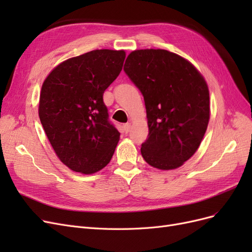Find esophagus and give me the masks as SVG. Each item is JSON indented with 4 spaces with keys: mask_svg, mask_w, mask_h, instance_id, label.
<instances>
[{
    "mask_svg": "<svg viewBox=\"0 0 252 252\" xmlns=\"http://www.w3.org/2000/svg\"><path fill=\"white\" fill-rule=\"evenodd\" d=\"M123 128H124V131H125V133H128L129 131H130L131 125H130V123H126V124L123 126Z\"/></svg>",
    "mask_w": 252,
    "mask_h": 252,
    "instance_id": "esophagus-1",
    "label": "esophagus"
}]
</instances>
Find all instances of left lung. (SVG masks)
Here are the masks:
<instances>
[{"label":"left lung","mask_w":252,"mask_h":252,"mask_svg":"<svg viewBox=\"0 0 252 252\" xmlns=\"http://www.w3.org/2000/svg\"><path fill=\"white\" fill-rule=\"evenodd\" d=\"M124 71L146 107L149 133L142 157L158 169L178 168L194 155L207 129V84L191 63L164 49L132 51Z\"/></svg>","instance_id":"left-lung-1"}]
</instances>
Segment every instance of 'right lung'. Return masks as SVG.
Wrapping results in <instances>:
<instances>
[{
    "label": "right lung",
    "mask_w": 252,
    "mask_h": 252,
    "mask_svg": "<svg viewBox=\"0 0 252 252\" xmlns=\"http://www.w3.org/2000/svg\"><path fill=\"white\" fill-rule=\"evenodd\" d=\"M124 50L100 49L66 60L44 81L39 117L57 156L75 172L107 165L120 132L109 121L104 91L118 78Z\"/></svg>",
    "instance_id": "obj_1"
}]
</instances>
